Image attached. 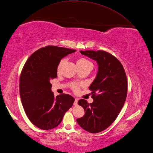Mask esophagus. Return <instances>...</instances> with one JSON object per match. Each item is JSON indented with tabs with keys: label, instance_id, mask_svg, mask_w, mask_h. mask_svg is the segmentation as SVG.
Listing matches in <instances>:
<instances>
[{
	"label": "esophagus",
	"instance_id": "1",
	"mask_svg": "<svg viewBox=\"0 0 153 153\" xmlns=\"http://www.w3.org/2000/svg\"><path fill=\"white\" fill-rule=\"evenodd\" d=\"M78 101H79V99H78L77 98L74 99V106H76L78 105Z\"/></svg>",
	"mask_w": 153,
	"mask_h": 153
}]
</instances>
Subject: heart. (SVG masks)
<instances>
[{
  "mask_svg": "<svg viewBox=\"0 0 153 153\" xmlns=\"http://www.w3.org/2000/svg\"><path fill=\"white\" fill-rule=\"evenodd\" d=\"M65 59H62V60L60 61V62H59V64L58 66V69H57L58 72L59 71V70H60V69H61L62 65L64 64V63L65 62ZM88 64H91L90 62L88 60V59H86L85 58H80L78 59L77 61H76V65H88ZM73 89L75 91H77L78 89H79V86H78L77 85H73Z\"/></svg>",
  "mask_w": 153,
  "mask_h": 153,
  "instance_id": "obj_1",
  "label": "heart"
}]
</instances>
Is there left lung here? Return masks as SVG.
<instances>
[{"label": "left lung", "mask_w": 153, "mask_h": 153, "mask_svg": "<svg viewBox=\"0 0 153 153\" xmlns=\"http://www.w3.org/2000/svg\"><path fill=\"white\" fill-rule=\"evenodd\" d=\"M80 53L96 61L98 71L89 86L94 102L79 100L85 114L76 121L85 131L97 133L108 127L120 113L127 94V79L121 62L111 54L102 51Z\"/></svg>", "instance_id": "left-lung-1"}]
</instances>
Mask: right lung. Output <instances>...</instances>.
I'll list each match as a JSON object with an SVG mask.
<instances>
[{
  "label": "right lung",
  "instance_id": "right-lung-1",
  "mask_svg": "<svg viewBox=\"0 0 153 153\" xmlns=\"http://www.w3.org/2000/svg\"><path fill=\"white\" fill-rule=\"evenodd\" d=\"M76 51L47 46L33 53L25 63L20 76V96L26 114L32 123L42 130L60 124L74 99L68 94L54 97L51 80L57 77L60 60Z\"/></svg>",
  "mask_w": 153,
  "mask_h": 153
}]
</instances>
